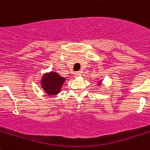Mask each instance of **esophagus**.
<instances>
[{
	"label": "esophagus",
	"instance_id": "1",
	"mask_svg": "<svg viewBox=\"0 0 150 150\" xmlns=\"http://www.w3.org/2000/svg\"><path fill=\"white\" fill-rule=\"evenodd\" d=\"M81 73L80 72V71H76V72L74 73V76H75V78H77V77H79V76H81Z\"/></svg>",
	"mask_w": 150,
	"mask_h": 150
}]
</instances>
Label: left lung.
Returning <instances> with one entry per match:
<instances>
[{"label": "left lung", "mask_w": 150, "mask_h": 150, "mask_svg": "<svg viewBox=\"0 0 150 150\" xmlns=\"http://www.w3.org/2000/svg\"><path fill=\"white\" fill-rule=\"evenodd\" d=\"M97 83H98V84H97V85H98V86H100V85H102V80H99V81H97Z\"/></svg>", "instance_id": "8db88e82"}]
</instances>
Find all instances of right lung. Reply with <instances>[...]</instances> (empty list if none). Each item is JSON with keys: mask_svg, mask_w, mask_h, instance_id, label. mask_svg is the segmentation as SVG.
Wrapping results in <instances>:
<instances>
[{"mask_svg": "<svg viewBox=\"0 0 150 150\" xmlns=\"http://www.w3.org/2000/svg\"><path fill=\"white\" fill-rule=\"evenodd\" d=\"M66 79L62 77L56 71L44 73L40 80L42 90L47 95H56L61 91L62 87Z\"/></svg>", "mask_w": 150, "mask_h": 150, "instance_id": "obj_1", "label": "right lung"}]
</instances>
